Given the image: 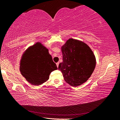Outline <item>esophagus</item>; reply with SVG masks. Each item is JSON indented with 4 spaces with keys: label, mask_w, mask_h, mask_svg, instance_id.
<instances>
[{
    "label": "esophagus",
    "mask_w": 120,
    "mask_h": 120,
    "mask_svg": "<svg viewBox=\"0 0 120 120\" xmlns=\"http://www.w3.org/2000/svg\"><path fill=\"white\" fill-rule=\"evenodd\" d=\"M56 66H57V67L58 68V67H59V62H57V63H56Z\"/></svg>",
    "instance_id": "esophagus-1"
}]
</instances>
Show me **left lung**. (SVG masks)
Returning <instances> with one entry per match:
<instances>
[{
  "instance_id": "8db88e82",
  "label": "left lung",
  "mask_w": 120,
  "mask_h": 120,
  "mask_svg": "<svg viewBox=\"0 0 120 120\" xmlns=\"http://www.w3.org/2000/svg\"><path fill=\"white\" fill-rule=\"evenodd\" d=\"M63 61L59 65L65 82L73 87L84 84L96 66V58L89 46L81 41L69 38L61 46Z\"/></svg>"
}]
</instances>
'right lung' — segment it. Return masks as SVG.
Listing matches in <instances>:
<instances>
[{
  "label": "right lung",
  "mask_w": 120,
  "mask_h": 120,
  "mask_svg": "<svg viewBox=\"0 0 120 120\" xmlns=\"http://www.w3.org/2000/svg\"><path fill=\"white\" fill-rule=\"evenodd\" d=\"M57 69L48 49L40 42L28 48L20 61L22 75L28 82L35 86L46 82L51 72Z\"/></svg>",
  "instance_id": "1"
}]
</instances>
